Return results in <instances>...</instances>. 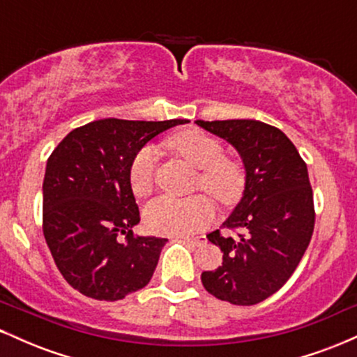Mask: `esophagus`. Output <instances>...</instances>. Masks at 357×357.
I'll use <instances>...</instances> for the list:
<instances>
[{"instance_id":"esophagus-1","label":"esophagus","mask_w":357,"mask_h":357,"mask_svg":"<svg viewBox=\"0 0 357 357\" xmlns=\"http://www.w3.org/2000/svg\"><path fill=\"white\" fill-rule=\"evenodd\" d=\"M181 240L184 243L192 245V247H196V245H199L203 241V238H199V236H195V238H192V236H181Z\"/></svg>"}]
</instances>
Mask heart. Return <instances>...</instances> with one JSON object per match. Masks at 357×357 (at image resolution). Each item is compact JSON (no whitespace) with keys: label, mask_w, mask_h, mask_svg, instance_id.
<instances>
[{"label":"heart","mask_w":357,"mask_h":357,"mask_svg":"<svg viewBox=\"0 0 357 357\" xmlns=\"http://www.w3.org/2000/svg\"><path fill=\"white\" fill-rule=\"evenodd\" d=\"M171 146L202 169L199 184L218 202H235L243 190V173L236 162L225 158L218 139L198 129L186 130L171 139ZM158 151L147 144L134 155L129 169L130 190L136 196H147L154 186ZM216 210L206 196L176 198L159 196L146 206V227L158 235L188 236L213 223Z\"/></svg>","instance_id":"heart-1"}]
</instances>
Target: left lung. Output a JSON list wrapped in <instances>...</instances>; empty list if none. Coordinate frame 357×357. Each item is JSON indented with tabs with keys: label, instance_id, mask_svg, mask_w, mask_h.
Returning a JSON list of instances; mask_svg holds the SVG:
<instances>
[{
	"label": "left lung",
	"instance_id": "1",
	"mask_svg": "<svg viewBox=\"0 0 357 357\" xmlns=\"http://www.w3.org/2000/svg\"><path fill=\"white\" fill-rule=\"evenodd\" d=\"M231 144L245 167L243 196L225 221L247 235L206 238L223 264L202 273L204 289L220 301L253 305L275 294L304 257L314 231V198L301 154L277 127L253 119L196 121Z\"/></svg>",
	"mask_w": 357,
	"mask_h": 357
}]
</instances>
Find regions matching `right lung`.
<instances>
[{"label":"right lung","instance_id":"add662e5","mask_svg":"<svg viewBox=\"0 0 357 357\" xmlns=\"http://www.w3.org/2000/svg\"><path fill=\"white\" fill-rule=\"evenodd\" d=\"M186 122L100 119L73 129L48 158L43 235L80 294L114 302L149 284L167 240L132 233L141 216L130 162L151 139Z\"/></svg>","mask_w":357,"mask_h":357}]
</instances>
